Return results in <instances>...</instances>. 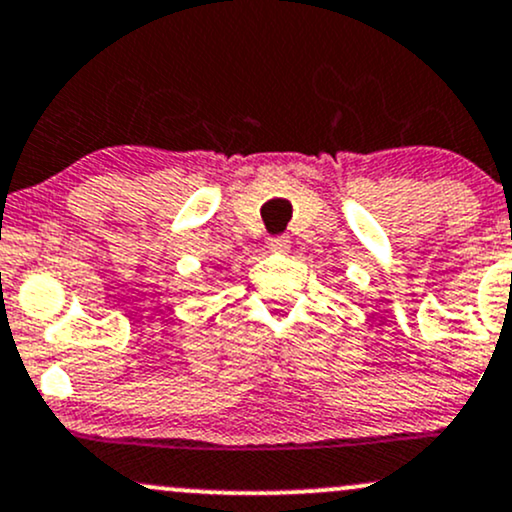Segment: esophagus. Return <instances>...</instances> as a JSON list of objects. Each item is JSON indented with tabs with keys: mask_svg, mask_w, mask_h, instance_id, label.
Instances as JSON below:
<instances>
[{
	"mask_svg": "<svg viewBox=\"0 0 512 512\" xmlns=\"http://www.w3.org/2000/svg\"><path fill=\"white\" fill-rule=\"evenodd\" d=\"M289 247H291V240L286 238V235H272V238H267L269 252H289Z\"/></svg>",
	"mask_w": 512,
	"mask_h": 512,
	"instance_id": "esophagus-1",
	"label": "esophagus"
}]
</instances>
